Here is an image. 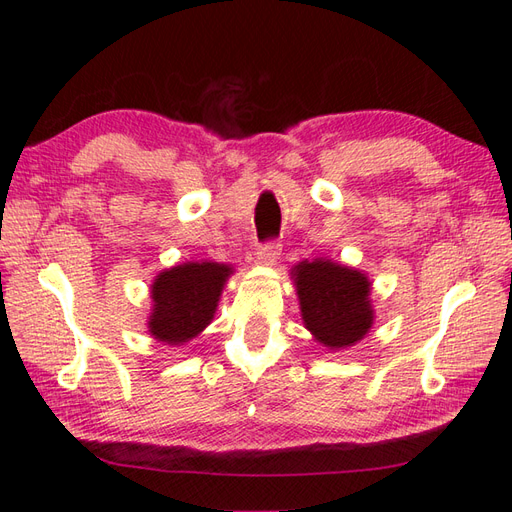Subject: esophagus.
<instances>
[{"instance_id": "34e87169", "label": "esophagus", "mask_w": 512, "mask_h": 512, "mask_svg": "<svg viewBox=\"0 0 512 512\" xmlns=\"http://www.w3.org/2000/svg\"><path fill=\"white\" fill-rule=\"evenodd\" d=\"M277 256H280V243L265 241V243L258 245L256 258H258V262H262V265H273Z\"/></svg>"}]
</instances>
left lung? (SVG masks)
Wrapping results in <instances>:
<instances>
[{"label":"left lung","mask_w":512,"mask_h":512,"mask_svg":"<svg viewBox=\"0 0 512 512\" xmlns=\"http://www.w3.org/2000/svg\"><path fill=\"white\" fill-rule=\"evenodd\" d=\"M292 275L305 327L320 344L344 348L363 339L374 320L367 301L369 282L363 273L329 260H314L301 262Z\"/></svg>","instance_id":"left-lung-1"}]
</instances>
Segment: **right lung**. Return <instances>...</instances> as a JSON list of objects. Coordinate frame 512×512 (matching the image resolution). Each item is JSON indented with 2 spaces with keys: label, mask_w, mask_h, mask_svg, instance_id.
Instances as JSON below:
<instances>
[{
  "label": "right lung",
  "mask_w": 512,
  "mask_h": 512,
  "mask_svg": "<svg viewBox=\"0 0 512 512\" xmlns=\"http://www.w3.org/2000/svg\"><path fill=\"white\" fill-rule=\"evenodd\" d=\"M228 265L190 262L158 275L153 282L149 331L166 344H183L211 322L220 292L230 275Z\"/></svg>",
  "instance_id": "right-lung-1"
}]
</instances>
